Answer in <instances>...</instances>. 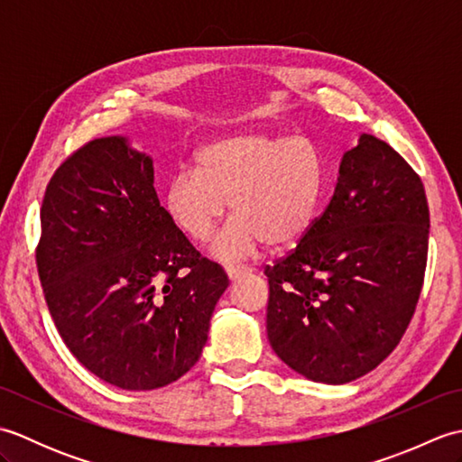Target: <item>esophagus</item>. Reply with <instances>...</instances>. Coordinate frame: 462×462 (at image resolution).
Returning <instances> with one entry per match:
<instances>
[{"instance_id":"obj_1","label":"esophagus","mask_w":462,"mask_h":462,"mask_svg":"<svg viewBox=\"0 0 462 462\" xmlns=\"http://www.w3.org/2000/svg\"><path fill=\"white\" fill-rule=\"evenodd\" d=\"M244 273H248L246 268H238V266H226V276H228L232 282L242 278Z\"/></svg>"}]
</instances>
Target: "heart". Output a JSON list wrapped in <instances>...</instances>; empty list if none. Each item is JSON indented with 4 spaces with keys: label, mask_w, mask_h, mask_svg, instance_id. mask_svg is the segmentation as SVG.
<instances>
[{
    "label": "heart",
    "mask_w": 462,
    "mask_h": 462,
    "mask_svg": "<svg viewBox=\"0 0 462 462\" xmlns=\"http://www.w3.org/2000/svg\"><path fill=\"white\" fill-rule=\"evenodd\" d=\"M323 194L319 152L301 136L242 133L206 144L196 169H182L164 186V210L192 242H206L226 214L232 220L212 244L220 260H246L262 244L286 250L316 220Z\"/></svg>",
    "instance_id": "obj_1"
}]
</instances>
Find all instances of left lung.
Wrapping results in <instances>:
<instances>
[{
	"label": "left lung",
	"mask_w": 462,
	"mask_h": 462,
	"mask_svg": "<svg viewBox=\"0 0 462 462\" xmlns=\"http://www.w3.org/2000/svg\"><path fill=\"white\" fill-rule=\"evenodd\" d=\"M429 250L423 182L385 141L343 154L326 212L266 266L272 349L300 375L341 385L375 369L413 318Z\"/></svg>",
	"instance_id": "8db88e82"
}]
</instances>
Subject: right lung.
Wrapping results in <instances>:
<instances>
[{
    "instance_id": "right-lung-1",
    "label": "right lung",
    "mask_w": 462,
    "mask_h": 462,
    "mask_svg": "<svg viewBox=\"0 0 462 462\" xmlns=\"http://www.w3.org/2000/svg\"><path fill=\"white\" fill-rule=\"evenodd\" d=\"M35 260L65 346L126 391L169 385L199 361L228 288L166 216L152 159L125 136L87 143L55 171Z\"/></svg>"
}]
</instances>
